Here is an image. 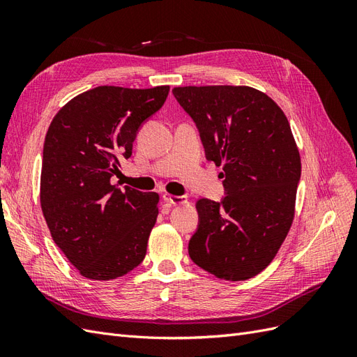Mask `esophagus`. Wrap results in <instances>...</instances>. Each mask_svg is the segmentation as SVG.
I'll use <instances>...</instances> for the list:
<instances>
[{"mask_svg": "<svg viewBox=\"0 0 357 357\" xmlns=\"http://www.w3.org/2000/svg\"><path fill=\"white\" fill-rule=\"evenodd\" d=\"M162 199H164L169 205H181V204L188 202V197H185V195L177 197V195H171V193H164V195H162Z\"/></svg>", "mask_w": 357, "mask_h": 357, "instance_id": "esophagus-1", "label": "esophagus"}]
</instances>
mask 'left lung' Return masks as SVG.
Returning a JSON list of instances; mask_svg holds the SVG:
<instances>
[{
  "instance_id": "obj_1",
  "label": "left lung",
  "mask_w": 357,
  "mask_h": 357,
  "mask_svg": "<svg viewBox=\"0 0 357 357\" xmlns=\"http://www.w3.org/2000/svg\"><path fill=\"white\" fill-rule=\"evenodd\" d=\"M172 93L225 178L220 202H197L189 256L218 278H252L271 264L295 215L301 158L287 117L248 86H185Z\"/></svg>"
}]
</instances>
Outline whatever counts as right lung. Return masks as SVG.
Masks as SVG:
<instances>
[{"label":"right lung","instance_id":"obj_1","mask_svg":"<svg viewBox=\"0 0 357 357\" xmlns=\"http://www.w3.org/2000/svg\"><path fill=\"white\" fill-rule=\"evenodd\" d=\"M169 86H98L53 117L43 147L40 202L53 241L79 273L113 280L143 262L159 195L112 185L138 129L164 105Z\"/></svg>","mask_w":357,"mask_h":357}]
</instances>
